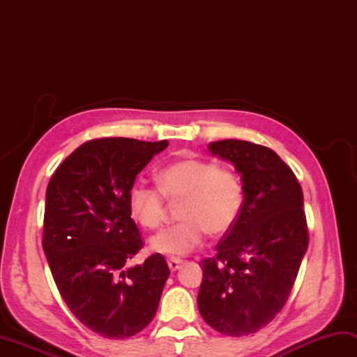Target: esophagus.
<instances>
[{
  "label": "esophagus",
  "mask_w": 357,
  "mask_h": 357,
  "mask_svg": "<svg viewBox=\"0 0 357 357\" xmlns=\"http://www.w3.org/2000/svg\"><path fill=\"white\" fill-rule=\"evenodd\" d=\"M181 265H183V261H181L179 257H172V259H169V268L172 271H176Z\"/></svg>",
  "instance_id": "obj_1"
}]
</instances>
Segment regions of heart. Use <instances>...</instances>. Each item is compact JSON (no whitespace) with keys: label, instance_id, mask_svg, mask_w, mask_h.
Returning <instances> with one entry per match:
<instances>
[{"label":"heart","instance_id":"obj_1","mask_svg":"<svg viewBox=\"0 0 357 357\" xmlns=\"http://www.w3.org/2000/svg\"><path fill=\"white\" fill-rule=\"evenodd\" d=\"M178 202L181 221L150 241L156 253L183 256L198 248L206 231L211 236L229 233L244 208V184L239 174L202 158H187L167 165L158 185L136 181L128 192V210L141 227L155 230L164 222L167 201Z\"/></svg>","mask_w":357,"mask_h":357}]
</instances>
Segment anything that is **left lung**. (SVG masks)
Listing matches in <instances>:
<instances>
[{
  "label": "left lung",
  "instance_id": "1",
  "mask_svg": "<svg viewBox=\"0 0 357 357\" xmlns=\"http://www.w3.org/2000/svg\"><path fill=\"white\" fill-rule=\"evenodd\" d=\"M244 184V208L233 229L201 261L198 308L211 328L247 336L275 319L291 293L308 247L304 195L293 170L271 149L241 139L210 144Z\"/></svg>",
  "mask_w": 357,
  "mask_h": 357
}]
</instances>
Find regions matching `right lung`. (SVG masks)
Masks as SVG:
<instances>
[{"label":"right lung","instance_id":"right-lung-1","mask_svg":"<svg viewBox=\"0 0 357 357\" xmlns=\"http://www.w3.org/2000/svg\"><path fill=\"white\" fill-rule=\"evenodd\" d=\"M169 142L98 138L53 173L45 192L43 248L75 317L107 339H126L153 319L170 275L162 255L127 264L144 247L128 192Z\"/></svg>","mask_w":357,"mask_h":357}]
</instances>
